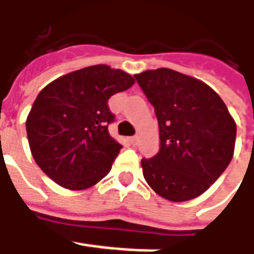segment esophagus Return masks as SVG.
<instances>
[{"instance_id":"34e87169","label":"esophagus","mask_w":254,"mask_h":254,"mask_svg":"<svg viewBox=\"0 0 254 254\" xmlns=\"http://www.w3.org/2000/svg\"><path fill=\"white\" fill-rule=\"evenodd\" d=\"M137 141H138V137H137V135H132V137H130V142H131L132 145H135Z\"/></svg>"}]
</instances>
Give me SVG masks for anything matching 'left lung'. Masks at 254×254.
<instances>
[{"label": "left lung", "instance_id": "8db88e82", "mask_svg": "<svg viewBox=\"0 0 254 254\" xmlns=\"http://www.w3.org/2000/svg\"><path fill=\"white\" fill-rule=\"evenodd\" d=\"M154 106L160 151L142 158L147 184L160 196L184 202L199 196L232 161L236 124L208 84L172 69L134 74Z\"/></svg>", "mask_w": 254, "mask_h": 254}]
</instances>
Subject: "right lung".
Wrapping results in <instances>:
<instances>
[{"label":"right lung","mask_w":254,"mask_h":254,"mask_svg":"<svg viewBox=\"0 0 254 254\" xmlns=\"http://www.w3.org/2000/svg\"><path fill=\"white\" fill-rule=\"evenodd\" d=\"M134 84L128 73L94 64L67 73L44 87L26 119L34 160L61 187L90 188L103 180L122 150L109 134L113 94Z\"/></svg>","instance_id":"add662e5"}]
</instances>
